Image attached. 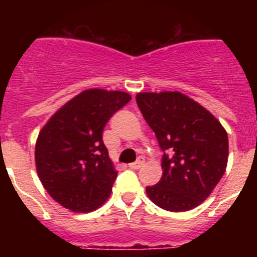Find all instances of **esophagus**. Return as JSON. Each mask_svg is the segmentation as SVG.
I'll return each mask as SVG.
<instances>
[{
  "mask_svg": "<svg viewBox=\"0 0 257 257\" xmlns=\"http://www.w3.org/2000/svg\"><path fill=\"white\" fill-rule=\"evenodd\" d=\"M143 165H144V161L139 160V161H136V162L130 163V165H128V167L133 170H139L140 167H143Z\"/></svg>",
  "mask_w": 257,
  "mask_h": 257,
  "instance_id": "1",
  "label": "esophagus"
}]
</instances>
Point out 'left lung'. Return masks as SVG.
I'll return each instance as SVG.
<instances>
[{
  "mask_svg": "<svg viewBox=\"0 0 257 257\" xmlns=\"http://www.w3.org/2000/svg\"><path fill=\"white\" fill-rule=\"evenodd\" d=\"M136 103L158 140L162 178L147 194L171 212L197 207L225 172L228 134L207 109L179 91L139 92Z\"/></svg>",
  "mask_w": 257,
  "mask_h": 257,
  "instance_id": "obj_1",
  "label": "left lung"
}]
</instances>
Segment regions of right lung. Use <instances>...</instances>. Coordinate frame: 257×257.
<instances>
[{"instance_id":"add662e5","label":"right lung","mask_w":257,"mask_h":257,"mask_svg":"<svg viewBox=\"0 0 257 257\" xmlns=\"http://www.w3.org/2000/svg\"><path fill=\"white\" fill-rule=\"evenodd\" d=\"M130 100L123 91L85 90L42 127L36 142V169L59 205L73 212H91L109 198L118 171L103 131L109 118Z\"/></svg>"}]
</instances>
